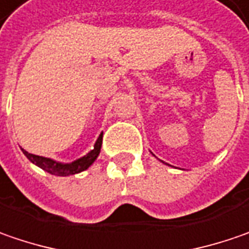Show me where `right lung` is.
<instances>
[{"label": "right lung", "instance_id": "obj_1", "mask_svg": "<svg viewBox=\"0 0 249 249\" xmlns=\"http://www.w3.org/2000/svg\"><path fill=\"white\" fill-rule=\"evenodd\" d=\"M102 134H99V137L96 139V142L93 144V148L85 154L81 158H77L75 161L72 162H60L56 161L53 158H47V157L42 156H35L28 153L26 150L22 148L23 154L28 157V160L31 161L32 164L37 165L39 168H42L43 171L52 174V175H57V177H70V175H75V174H80L82 171L88 169L93 164V161L98 158L99 153H101V145H102Z\"/></svg>", "mask_w": 249, "mask_h": 249}]
</instances>
